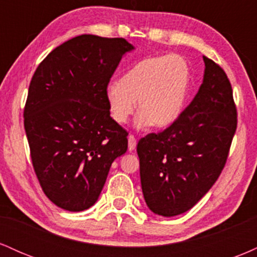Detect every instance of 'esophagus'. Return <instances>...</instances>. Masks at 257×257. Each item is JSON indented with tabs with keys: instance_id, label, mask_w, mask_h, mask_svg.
<instances>
[{
	"instance_id": "34e87169",
	"label": "esophagus",
	"mask_w": 257,
	"mask_h": 257,
	"mask_svg": "<svg viewBox=\"0 0 257 257\" xmlns=\"http://www.w3.org/2000/svg\"><path fill=\"white\" fill-rule=\"evenodd\" d=\"M135 147H137V139L133 137V135H129L128 137V150L129 151H134Z\"/></svg>"
}]
</instances>
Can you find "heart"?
Returning a JSON list of instances; mask_svg holds the SVG:
<instances>
[{"label": "heart", "mask_w": 257, "mask_h": 257, "mask_svg": "<svg viewBox=\"0 0 257 257\" xmlns=\"http://www.w3.org/2000/svg\"><path fill=\"white\" fill-rule=\"evenodd\" d=\"M191 84V69L180 55L143 59L129 69L118 83L106 89V102L112 119L125 124L135 110V125L163 129L173 125L184 111Z\"/></svg>", "instance_id": "obj_1"}]
</instances>
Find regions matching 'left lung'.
<instances>
[{"label":"left lung","mask_w":257,"mask_h":257,"mask_svg":"<svg viewBox=\"0 0 257 257\" xmlns=\"http://www.w3.org/2000/svg\"><path fill=\"white\" fill-rule=\"evenodd\" d=\"M203 60V82L191 104L173 125L137 147L144 198L161 216L184 214L213 187L237 129L231 83L219 65Z\"/></svg>","instance_id":"1"}]
</instances>
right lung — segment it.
<instances>
[{"instance_id": "obj_1", "label": "right lung", "mask_w": 257, "mask_h": 257, "mask_svg": "<svg viewBox=\"0 0 257 257\" xmlns=\"http://www.w3.org/2000/svg\"><path fill=\"white\" fill-rule=\"evenodd\" d=\"M134 49L124 38L81 35L49 53L34 73L25 133L41 187L59 208L95 204L112 162L126 152L128 133L110 116L106 89Z\"/></svg>"}]
</instances>
